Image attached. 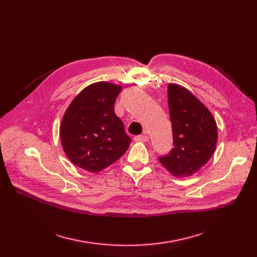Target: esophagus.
<instances>
[{"label": "esophagus", "mask_w": 257, "mask_h": 257, "mask_svg": "<svg viewBox=\"0 0 257 257\" xmlns=\"http://www.w3.org/2000/svg\"><path fill=\"white\" fill-rule=\"evenodd\" d=\"M148 140H149V138H148V136H146V134H143V136H138L134 138V141L140 142V143H146V142H148Z\"/></svg>", "instance_id": "1"}]
</instances>
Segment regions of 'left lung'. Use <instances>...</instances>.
<instances>
[{
  "mask_svg": "<svg viewBox=\"0 0 257 257\" xmlns=\"http://www.w3.org/2000/svg\"><path fill=\"white\" fill-rule=\"evenodd\" d=\"M168 101L174 148L159 158L177 178L190 177L204 167L218 142V127L212 113L185 87L170 83Z\"/></svg>",
  "mask_w": 257,
  "mask_h": 257,
  "instance_id": "1",
  "label": "left lung"
}]
</instances>
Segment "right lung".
Instances as JSON below:
<instances>
[{"label": "right lung", "instance_id": "add662e5", "mask_svg": "<svg viewBox=\"0 0 257 257\" xmlns=\"http://www.w3.org/2000/svg\"><path fill=\"white\" fill-rule=\"evenodd\" d=\"M121 88L106 81L92 83L66 108L59 129L60 142L67 158L80 169L99 173L129 148L131 139L114 112Z\"/></svg>", "mask_w": 257, "mask_h": 257}]
</instances>
